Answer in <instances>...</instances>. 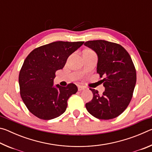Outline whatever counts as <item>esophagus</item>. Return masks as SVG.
<instances>
[{"mask_svg": "<svg viewBox=\"0 0 152 152\" xmlns=\"http://www.w3.org/2000/svg\"><path fill=\"white\" fill-rule=\"evenodd\" d=\"M78 89L79 91H84V90L85 89V87L83 86L79 85V86H78Z\"/></svg>", "mask_w": 152, "mask_h": 152, "instance_id": "34e87169", "label": "esophagus"}]
</instances>
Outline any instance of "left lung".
Segmentation results:
<instances>
[{
	"label": "left lung",
	"instance_id": "obj_1",
	"mask_svg": "<svg viewBox=\"0 0 152 152\" xmlns=\"http://www.w3.org/2000/svg\"><path fill=\"white\" fill-rule=\"evenodd\" d=\"M84 45L97 54L96 72L104 78L101 81L105 88L102 95L91 88L93 98L86 103V109L97 119H114L124 111L132 99L136 84L134 64L125 49L117 43L94 40Z\"/></svg>",
	"mask_w": 152,
	"mask_h": 152
}]
</instances>
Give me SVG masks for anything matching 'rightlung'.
Returning a JSON list of instances; mask_svg holds the SVG:
<instances>
[{"label": "right lung", "mask_w": 152, "mask_h": 152, "mask_svg": "<svg viewBox=\"0 0 152 152\" xmlns=\"http://www.w3.org/2000/svg\"><path fill=\"white\" fill-rule=\"evenodd\" d=\"M84 42H55L35 48L24 61L19 76L20 94L28 110L35 117L50 120L66 111L67 101L78 88L53 86L56 72L65 66L67 59Z\"/></svg>", "instance_id": "add662e5"}]
</instances>
